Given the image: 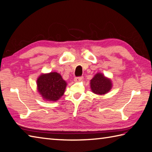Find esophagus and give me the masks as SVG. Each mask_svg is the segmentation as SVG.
<instances>
[{
	"mask_svg": "<svg viewBox=\"0 0 152 152\" xmlns=\"http://www.w3.org/2000/svg\"><path fill=\"white\" fill-rule=\"evenodd\" d=\"M83 79V77H77L74 78V81L75 82H80L82 81Z\"/></svg>",
	"mask_w": 152,
	"mask_h": 152,
	"instance_id": "34e87169",
	"label": "esophagus"
}]
</instances>
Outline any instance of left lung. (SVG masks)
Wrapping results in <instances>:
<instances>
[{
  "label": "left lung",
  "instance_id": "8db88e82",
  "mask_svg": "<svg viewBox=\"0 0 152 152\" xmlns=\"http://www.w3.org/2000/svg\"><path fill=\"white\" fill-rule=\"evenodd\" d=\"M111 81L102 73L96 74L91 80V88L93 92L98 94L107 93L111 89Z\"/></svg>",
  "mask_w": 152,
  "mask_h": 152
}]
</instances>
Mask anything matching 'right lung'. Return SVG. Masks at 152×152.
Listing matches in <instances>:
<instances>
[{
  "mask_svg": "<svg viewBox=\"0 0 152 152\" xmlns=\"http://www.w3.org/2000/svg\"><path fill=\"white\" fill-rule=\"evenodd\" d=\"M66 85V82L56 72L42 74L37 80L38 92L49 101L58 100L64 94Z\"/></svg>",
  "mask_w": 152,
  "mask_h": 152,
  "instance_id": "obj_1",
  "label": "right lung"
}]
</instances>
